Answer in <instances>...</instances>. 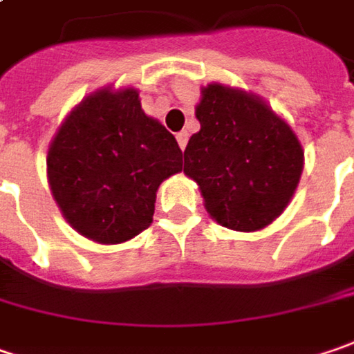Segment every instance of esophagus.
<instances>
[{
    "label": "esophagus",
    "mask_w": 354,
    "mask_h": 354,
    "mask_svg": "<svg viewBox=\"0 0 354 354\" xmlns=\"http://www.w3.org/2000/svg\"><path fill=\"white\" fill-rule=\"evenodd\" d=\"M187 141H189V133L187 131L177 133V143H179V147H181L183 151H185L187 147Z\"/></svg>",
    "instance_id": "esophagus-1"
}]
</instances>
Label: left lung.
I'll return each instance as SVG.
<instances>
[{
    "label": "left lung",
    "mask_w": 354,
    "mask_h": 354,
    "mask_svg": "<svg viewBox=\"0 0 354 354\" xmlns=\"http://www.w3.org/2000/svg\"><path fill=\"white\" fill-rule=\"evenodd\" d=\"M195 115L201 131L185 147V175L201 189L207 213L235 231L273 223L299 185L297 135L261 99L221 83L205 87Z\"/></svg>",
    "instance_id": "1"
}]
</instances>
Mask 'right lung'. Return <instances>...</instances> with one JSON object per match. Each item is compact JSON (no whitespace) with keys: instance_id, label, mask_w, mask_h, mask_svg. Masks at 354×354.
<instances>
[{"instance_id":"1","label":"right lung","mask_w":354,"mask_h":354,"mask_svg":"<svg viewBox=\"0 0 354 354\" xmlns=\"http://www.w3.org/2000/svg\"><path fill=\"white\" fill-rule=\"evenodd\" d=\"M183 169L175 137L137 89H101L69 113L47 153L53 199L83 237L115 245L153 221L155 193Z\"/></svg>"}]
</instances>
